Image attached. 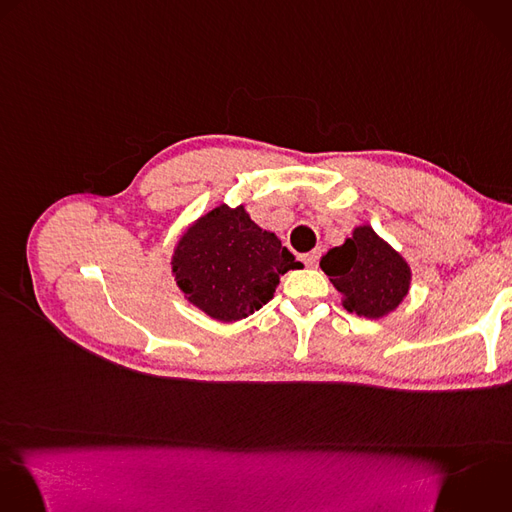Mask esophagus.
I'll return each mask as SVG.
<instances>
[{"label": "esophagus", "mask_w": 512, "mask_h": 512, "mask_svg": "<svg viewBox=\"0 0 512 512\" xmlns=\"http://www.w3.org/2000/svg\"><path fill=\"white\" fill-rule=\"evenodd\" d=\"M302 261H304V265H306V267H318V261H320V251H312V253H306V255L302 257Z\"/></svg>", "instance_id": "1"}]
</instances>
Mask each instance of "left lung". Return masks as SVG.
<instances>
[{
  "mask_svg": "<svg viewBox=\"0 0 512 512\" xmlns=\"http://www.w3.org/2000/svg\"><path fill=\"white\" fill-rule=\"evenodd\" d=\"M320 267L340 294L342 308L369 320L397 310L413 277L407 259L371 225L354 227L350 239L322 257Z\"/></svg>",
  "mask_w": 512,
  "mask_h": 512,
  "instance_id": "left-lung-1",
  "label": "left lung"
}]
</instances>
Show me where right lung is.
<instances>
[{
	"label": "right lung",
	"mask_w": 512,
	"mask_h": 512,
	"mask_svg": "<svg viewBox=\"0 0 512 512\" xmlns=\"http://www.w3.org/2000/svg\"><path fill=\"white\" fill-rule=\"evenodd\" d=\"M170 267L188 304L216 322H237L273 298L281 275L304 265L251 221L245 204L221 202L186 227Z\"/></svg>",
	"instance_id": "right-lung-1"
}]
</instances>
